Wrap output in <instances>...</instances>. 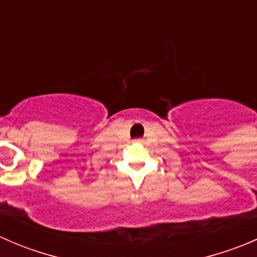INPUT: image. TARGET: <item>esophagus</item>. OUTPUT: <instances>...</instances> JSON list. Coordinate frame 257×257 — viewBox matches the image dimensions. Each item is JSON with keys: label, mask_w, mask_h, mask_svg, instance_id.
I'll list each match as a JSON object with an SVG mask.
<instances>
[{"label": "esophagus", "mask_w": 257, "mask_h": 257, "mask_svg": "<svg viewBox=\"0 0 257 257\" xmlns=\"http://www.w3.org/2000/svg\"><path fill=\"white\" fill-rule=\"evenodd\" d=\"M136 142H139V141H136Z\"/></svg>", "instance_id": "obj_1"}]
</instances>
